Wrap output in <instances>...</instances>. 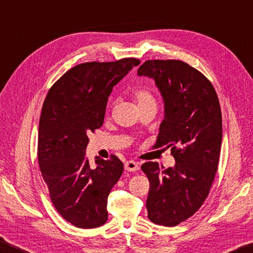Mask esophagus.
I'll use <instances>...</instances> for the list:
<instances>
[{
	"label": "esophagus",
	"instance_id": "obj_1",
	"mask_svg": "<svg viewBox=\"0 0 253 253\" xmlns=\"http://www.w3.org/2000/svg\"><path fill=\"white\" fill-rule=\"evenodd\" d=\"M125 169L127 171H136L139 169L138 164L134 161H127L125 164Z\"/></svg>",
	"mask_w": 253,
	"mask_h": 253
}]
</instances>
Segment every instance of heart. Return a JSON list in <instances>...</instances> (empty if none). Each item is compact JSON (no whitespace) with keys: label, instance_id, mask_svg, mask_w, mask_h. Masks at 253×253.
<instances>
[{"label":"heart","instance_id":"1","mask_svg":"<svg viewBox=\"0 0 253 253\" xmlns=\"http://www.w3.org/2000/svg\"><path fill=\"white\" fill-rule=\"evenodd\" d=\"M134 96L136 98L138 107H144L147 105H156V100L149 89L147 88H138L135 90Z\"/></svg>","mask_w":253,"mask_h":253}]
</instances>
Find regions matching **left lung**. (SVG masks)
Here are the masks:
<instances>
[{"label": "left lung", "mask_w": 253, "mask_h": 253, "mask_svg": "<svg viewBox=\"0 0 253 253\" xmlns=\"http://www.w3.org/2000/svg\"><path fill=\"white\" fill-rule=\"evenodd\" d=\"M138 76L155 80L164 101L156 148H170L175 166L146 162L149 179L146 207L153 223L175 226L190 218L208 196L218 169L222 117L211 83L179 60H148Z\"/></svg>", "instance_id": "1"}]
</instances>
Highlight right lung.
I'll return each instance as SVG.
<instances>
[{
	"label": "right lung",
	"mask_w": 253,
	"mask_h": 253,
	"mask_svg": "<svg viewBox=\"0 0 253 253\" xmlns=\"http://www.w3.org/2000/svg\"><path fill=\"white\" fill-rule=\"evenodd\" d=\"M138 59L87 62L58 79L42 104L38 158L53 206L70 223L94 229L108 218L107 198L123 171L116 156L85 159L88 135L103 126L109 94Z\"/></svg>",
	"instance_id": "add662e5"
}]
</instances>
